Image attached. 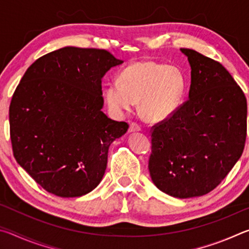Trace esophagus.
Returning a JSON list of instances; mask_svg holds the SVG:
<instances>
[{"label": "esophagus", "instance_id": "34e87169", "mask_svg": "<svg viewBox=\"0 0 249 249\" xmlns=\"http://www.w3.org/2000/svg\"><path fill=\"white\" fill-rule=\"evenodd\" d=\"M142 128L140 125L135 124V123H130L129 124V128H128V133H137V132H141Z\"/></svg>", "mask_w": 249, "mask_h": 249}]
</instances>
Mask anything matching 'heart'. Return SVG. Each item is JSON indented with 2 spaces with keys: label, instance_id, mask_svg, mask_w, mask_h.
Instances as JSON below:
<instances>
[{
  "label": "heart",
  "instance_id": "obj_1",
  "mask_svg": "<svg viewBox=\"0 0 249 249\" xmlns=\"http://www.w3.org/2000/svg\"><path fill=\"white\" fill-rule=\"evenodd\" d=\"M184 94L180 71L151 60L135 61L122 71L119 82L107 84L104 100L113 114L132 111L140 102V114L148 123L169 119L179 108Z\"/></svg>",
  "mask_w": 249,
  "mask_h": 249
}]
</instances>
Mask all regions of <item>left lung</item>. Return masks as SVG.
<instances>
[{
  "instance_id": "8db88e82",
  "label": "left lung",
  "mask_w": 249,
  "mask_h": 249,
  "mask_svg": "<svg viewBox=\"0 0 249 249\" xmlns=\"http://www.w3.org/2000/svg\"><path fill=\"white\" fill-rule=\"evenodd\" d=\"M191 68L187 102L151 132L148 169L166 195L204 196L231 170L246 141L247 103L220 62L181 48Z\"/></svg>"
}]
</instances>
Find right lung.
I'll use <instances>...</instances> for the list:
<instances>
[{
  "instance_id": "right-lung-1",
  "label": "right lung",
  "mask_w": 249,
  "mask_h": 249,
  "mask_svg": "<svg viewBox=\"0 0 249 249\" xmlns=\"http://www.w3.org/2000/svg\"><path fill=\"white\" fill-rule=\"evenodd\" d=\"M123 61L104 49L64 47L34 62L10 105L16 161L46 191L82 196L98 187L108 148L127 132L102 108V78Z\"/></svg>"
}]
</instances>
